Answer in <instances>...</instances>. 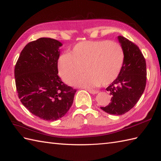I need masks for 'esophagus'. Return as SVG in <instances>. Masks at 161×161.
I'll return each instance as SVG.
<instances>
[{
	"instance_id": "34e87169",
	"label": "esophagus",
	"mask_w": 161,
	"mask_h": 161,
	"mask_svg": "<svg viewBox=\"0 0 161 161\" xmlns=\"http://www.w3.org/2000/svg\"><path fill=\"white\" fill-rule=\"evenodd\" d=\"M90 93V94H97V93L98 92V91H96V90H89V89H87V90Z\"/></svg>"
}]
</instances>
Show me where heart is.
Returning <instances> with one entry per match:
<instances>
[{
    "instance_id": "heart-1",
    "label": "heart",
    "mask_w": 161,
    "mask_h": 161,
    "mask_svg": "<svg viewBox=\"0 0 161 161\" xmlns=\"http://www.w3.org/2000/svg\"><path fill=\"white\" fill-rule=\"evenodd\" d=\"M124 60V50L117 42L83 41L75 45L70 54L65 53L60 56L58 72L66 83L72 82L75 86L95 87L101 84L106 86L119 76ZM83 69L86 74L76 80Z\"/></svg>"
}]
</instances>
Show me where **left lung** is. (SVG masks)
Wrapping results in <instances>:
<instances>
[{"instance_id": "left-lung-1", "label": "left lung", "mask_w": 161, "mask_h": 161, "mask_svg": "<svg viewBox=\"0 0 161 161\" xmlns=\"http://www.w3.org/2000/svg\"><path fill=\"white\" fill-rule=\"evenodd\" d=\"M118 39L125 53V60L116 79L106 88L111 103L101 109L113 115H122L136 104L143 94L147 80L145 59L140 49L122 36Z\"/></svg>"}]
</instances>
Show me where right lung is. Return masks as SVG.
Instances as JSON below:
<instances>
[{
  "label": "right lung",
  "instance_id": "obj_1",
  "mask_svg": "<svg viewBox=\"0 0 161 161\" xmlns=\"http://www.w3.org/2000/svg\"><path fill=\"white\" fill-rule=\"evenodd\" d=\"M60 46L61 42L50 38L30 42L20 52L14 69L20 102L31 114L45 120L65 116L76 92L58 76Z\"/></svg>",
  "mask_w": 161,
  "mask_h": 161
}]
</instances>
